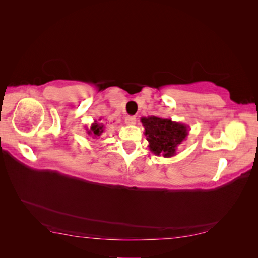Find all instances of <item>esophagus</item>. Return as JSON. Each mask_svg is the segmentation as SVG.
I'll use <instances>...</instances> for the list:
<instances>
[{
  "label": "esophagus",
  "instance_id": "34e87169",
  "mask_svg": "<svg viewBox=\"0 0 258 258\" xmlns=\"http://www.w3.org/2000/svg\"><path fill=\"white\" fill-rule=\"evenodd\" d=\"M124 122L129 124V126H134V124H136V122H137L136 116H127L126 119H124Z\"/></svg>",
  "mask_w": 258,
  "mask_h": 258
}]
</instances>
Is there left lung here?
<instances>
[{
    "instance_id": "1",
    "label": "left lung",
    "mask_w": 258,
    "mask_h": 258,
    "mask_svg": "<svg viewBox=\"0 0 258 258\" xmlns=\"http://www.w3.org/2000/svg\"><path fill=\"white\" fill-rule=\"evenodd\" d=\"M141 122L145 129L148 148L156 156L173 157L176 155L177 146L188 136L189 127L187 124L169 118L148 116L142 117Z\"/></svg>"
}]
</instances>
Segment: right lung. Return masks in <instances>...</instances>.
<instances>
[{
	"label": "right lung",
	"instance_id": "right-lung-1",
	"mask_svg": "<svg viewBox=\"0 0 258 258\" xmlns=\"http://www.w3.org/2000/svg\"><path fill=\"white\" fill-rule=\"evenodd\" d=\"M101 119H102V118H100L99 120L101 121ZM104 130H105V127H104V124L102 123V121L98 122L97 120H95V121L91 123L90 128H86V131H87V135L90 136L92 139H97V138L102 136Z\"/></svg>",
	"mask_w": 258,
	"mask_h": 258
}]
</instances>
